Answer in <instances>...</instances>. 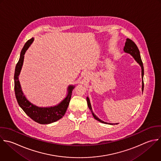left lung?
<instances>
[{
    "label": "left lung",
    "mask_w": 161,
    "mask_h": 161,
    "mask_svg": "<svg viewBox=\"0 0 161 161\" xmlns=\"http://www.w3.org/2000/svg\"><path fill=\"white\" fill-rule=\"evenodd\" d=\"M124 51L126 53L130 54L134 58V59L137 62V63L139 64V65L141 67V69H142V91L143 92L144 90V81H143V78H144V66H143V63L141 59V54H140V51L137 46V45L135 44L134 42H133L131 39L127 38L126 39V42L125 44V46L124 47ZM86 101H87V103H88V107H89V109L91 110L92 115L93 116V117L95 118V119H96L97 120L100 122L101 123H103L105 124H110V125H115V124H110V123H107L105 122L102 120H100L97 116H96L94 113L93 112L92 110V108L91 106V103H90V101L88 97H86Z\"/></svg>",
    "instance_id": "8db88e82"
}]
</instances>
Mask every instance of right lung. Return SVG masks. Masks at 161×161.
<instances>
[{
  "label": "right lung",
  "instance_id": "obj_1",
  "mask_svg": "<svg viewBox=\"0 0 161 161\" xmlns=\"http://www.w3.org/2000/svg\"><path fill=\"white\" fill-rule=\"evenodd\" d=\"M33 41L34 38H31L25 42L20 52L19 60L16 64L14 73L15 95L19 105L31 119L40 124H49L56 122L64 116L70 102L72 91L75 86H68L66 97L59 103L53 107H39L32 104L26 98L22 92L19 76L23 65L24 54Z\"/></svg>",
  "mask_w": 161,
  "mask_h": 161
}]
</instances>
